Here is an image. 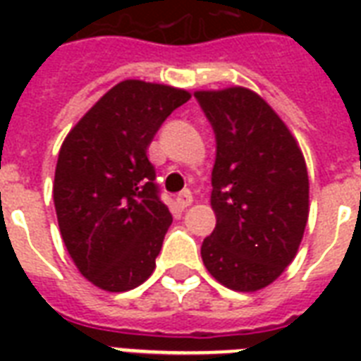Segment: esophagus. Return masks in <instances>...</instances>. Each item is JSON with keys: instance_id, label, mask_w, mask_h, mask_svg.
Here are the masks:
<instances>
[{"instance_id": "esophagus-1", "label": "esophagus", "mask_w": 361, "mask_h": 361, "mask_svg": "<svg viewBox=\"0 0 361 361\" xmlns=\"http://www.w3.org/2000/svg\"><path fill=\"white\" fill-rule=\"evenodd\" d=\"M176 204H178V208H180V209L189 208V206H191V204H192V195L189 191L180 192V195L176 197Z\"/></svg>"}]
</instances>
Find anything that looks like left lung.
I'll return each mask as SVG.
<instances>
[{"mask_svg": "<svg viewBox=\"0 0 361 361\" xmlns=\"http://www.w3.org/2000/svg\"><path fill=\"white\" fill-rule=\"evenodd\" d=\"M217 140L212 172L215 228L204 266L236 292L271 285L294 260L309 217V176L298 140L249 87L198 90Z\"/></svg>", "mask_w": 361, "mask_h": 361, "instance_id": "left-lung-1", "label": "left lung"}]
</instances>
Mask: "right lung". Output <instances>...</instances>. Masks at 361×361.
Returning <instances> with one entry per match:
<instances>
[{"label": "right lung", "mask_w": 361, "mask_h": 361, "mask_svg": "<svg viewBox=\"0 0 361 361\" xmlns=\"http://www.w3.org/2000/svg\"><path fill=\"white\" fill-rule=\"evenodd\" d=\"M191 93L123 80L65 136L54 176V206L73 262L106 292L136 288L153 274L172 215L157 197L147 146Z\"/></svg>", "instance_id": "1"}]
</instances>
